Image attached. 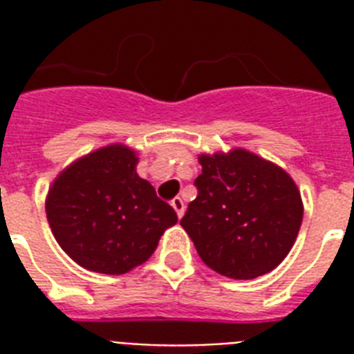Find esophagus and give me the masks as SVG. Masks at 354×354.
I'll use <instances>...</instances> for the list:
<instances>
[{
	"label": "esophagus",
	"instance_id": "34e87169",
	"mask_svg": "<svg viewBox=\"0 0 354 354\" xmlns=\"http://www.w3.org/2000/svg\"><path fill=\"white\" fill-rule=\"evenodd\" d=\"M171 205H172V207H174V211H176L178 218H182L183 211H185V204H183V200L180 198V196H176V198H174L171 202Z\"/></svg>",
	"mask_w": 354,
	"mask_h": 354
}]
</instances>
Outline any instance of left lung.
<instances>
[{"label":"left lung","instance_id":"1","mask_svg":"<svg viewBox=\"0 0 354 354\" xmlns=\"http://www.w3.org/2000/svg\"><path fill=\"white\" fill-rule=\"evenodd\" d=\"M198 196L180 221L200 259L232 279H255L281 264L303 221L288 174L244 149L200 154Z\"/></svg>","mask_w":354,"mask_h":354}]
</instances>
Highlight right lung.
Instances as JSON below:
<instances>
[{"mask_svg":"<svg viewBox=\"0 0 354 354\" xmlns=\"http://www.w3.org/2000/svg\"><path fill=\"white\" fill-rule=\"evenodd\" d=\"M136 150L108 145L66 167L49 187L47 222L64 252L82 268L121 275L158 248L176 211L136 172Z\"/></svg>","mask_w":354,"mask_h":354,"instance_id":"1","label":"right lung"}]
</instances>
